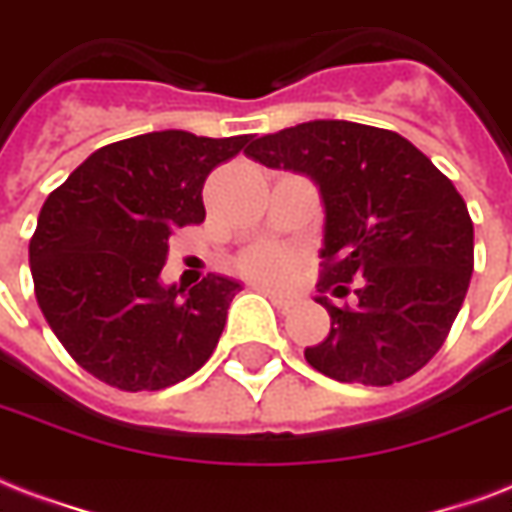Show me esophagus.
<instances>
[{"label": "esophagus", "mask_w": 512, "mask_h": 512, "mask_svg": "<svg viewBox=\"0 0 512 512\" xmlns=\"http://www.w3.org/2000/svg\"><path fill=\"white\" fill-rule=\"evenodd\" d=\"M264 293H267L269 296V301H272V304H275L277 310H291L293 307V301L288 299V296H283V293H275V291H269V288H264Z\"/></svg>", "instance_id": "obj_1"}]
</instances>
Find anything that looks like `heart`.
Listing matches in <instances>:
<instances>
[{
	"instance_id": "obj_1",
	"label": "heart",
	"mask_w": 512,
	"mask_h": 512,
	"mask_svg": "<svg viewBox=\"0 0 512 512\" xmlns=\"http://www.w3.org/2000/svg\"><path fill=\"white\" fill-rule=\"evenodd\" d=\"M237 267L253 283L280 285L291 277L293 256L280 245H259V248L243 253Z\"/></svg>"
}]
</instances>
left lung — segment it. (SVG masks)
I'll return each mask as SVG.
<instances>
[{
	"instance_id": "left-lung-1",
	"label": "left lung",
	"mask_w": 512,
	"mask_h": 512,
	"mask_svg": "<svg viewBox=\"0 0 512 512\" xmlns=\"http://www.w3.org/2000/svg\"><path fill=\"white\" fill-rule=\"evenodd\" d=\"M267 168L320 186L323 272L318 301L331 331L304 358L336 382H403L441 350L473 275V221L462 194L398 133L347 120H312L245 149Z\"/></svg>"
}]
</instances>
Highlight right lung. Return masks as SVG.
Masks as SVG:
<instances>
[{
    "instance_id": "obj_1",
    "label": "right lung",
    "mask_w": 512,
    "mask_h": 512,
    "mask_svg": "<svg viewBox=\"0 0 512 512\" xmlns=\"http://www.w3.org/2000/svg\"><path fill=\"white\" fill-rule=\"evenodd\" d=\"M251 136L160 130L93 152L42 205L29 243L39 310L71 358L117 390H162L211 358L237 280L162 285L168 237L202 224V184Z\"/></svg>"
}]
</instances>
